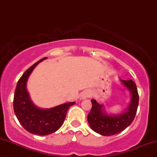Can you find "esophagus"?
<instances>
[{
	"mask_svg": "<svg viewBox=\"0 0 157 157\" xmlns=\"http://www.w3.org/2000/svg\"><path fill=\"white\" fill-rule=\"evenodd\" d=\"M91 96V92L90 90H85L81 94V97L82 99H86L88 97H90Z\"/></svg>",
	"mask_w": 157,
	"mask_h": 157,
	"instance_id": "34e87169",
	"label": "esophagus"
}]
</instances>
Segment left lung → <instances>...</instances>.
<instances>
[{
    "instance_id": "8db88e82",
    "label": "left lung",
    "mask_w": 157,
    "mask_h": 157,
    "mask_svg": "<svg viewBox=\"0 0 157 157\" xmlns=\"http://www.w3.org/2000/svg\"><path fill=\"white\" fill-rule=\"evenodd\" d=\"M130 91L131 102L128 107L120 114L109 115L103 111V105L91 100L92 107L88 114V122L94 131L102 136H112L124 131L131 125L136 116L139 105V94L136 84L132 80H121Z\"/></svg>"
}]
</instances>
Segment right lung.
Returning <instances> with one entry per match:
<instances>
[{"mask_svg":"<svg viewBox=\"0 0 157 157\" xmlns=\"http://www.w3.org/2000/svg\"><path fill=\"white\" fill-rule=\"evenodd\" d=\"M46 58L37 61L23 73L17 83L13 100L14 111L21 125L31 134L40 136L58 130L63 123L68 109L75 103L66 102L51 109H43L32 102L26 90L27 80L36 66Z\"/></svg>","mask_w":157,"mask_h":157,"instance_id":"right-lung-1","label":"right lung"}]
</instances>
